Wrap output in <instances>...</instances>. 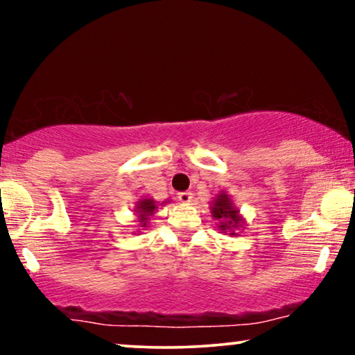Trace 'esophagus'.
<instances>
[{
    "mask_svg": "<svg viewBox=\"0 0 355 355\" xmlns=\"http://www.w3.org/2000/svg\"><path fill=\"white\" fill-rule=\"evenodd\" d=\"M178 198H179V200H181L182 203H191V202H192V192H189V191H186V192H179V193H178Z\"/></svg>",
    "mask_w": 355,
    "mask_h": 355,
    "instance_id": "obj_1",
    "label": "esophagus"
}]
</instances>
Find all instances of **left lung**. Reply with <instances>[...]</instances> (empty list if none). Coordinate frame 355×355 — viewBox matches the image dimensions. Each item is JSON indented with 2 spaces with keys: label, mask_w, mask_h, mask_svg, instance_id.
Returning <instances> with one entry per match:
<instances>
[{
  "label": "left lung",
  "mask_w": 355,
  "mask_h": 355,
  "mask_svg": "<svg viewBox=\"0 0 355 355\" xmlns=\"http://www.w3.org/2000/svg\"><path fill=\"white\" fill-rule=\"evenodd\" d=\"M211 215L218 221V230L223 232H230L231 236H237V230L244 225V220L239 215V210L232 205L231 197L221 192L211 203Z\"/></svg>",
  "instance_id": "obj_1"
}]
</instances>
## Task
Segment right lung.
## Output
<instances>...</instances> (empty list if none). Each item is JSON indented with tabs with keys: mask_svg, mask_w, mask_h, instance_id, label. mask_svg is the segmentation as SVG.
<instances>
[{
	"mask_svg": "<svg viewBox=\"0 0 355 355\" xmlns=\"http://www.w3.org/2000/svg\"><path fill=\"white\" fill-rule=\"evenodd\" d=\"M166 202H163V203H166ZM157 208H158V205H157V202L153 200V198H140V200L135 203V210L134 211H135V215H137L140 230H145V227H148L150 218L155 215ZM135 232H140V231H135ZM135 232H134V234H135Z\"/></svg>",
	"mask_w": 355,
	"mask_h": 355,
	"instance_id": "add662e5",
	"label": "right lung"
}]
</instances>
